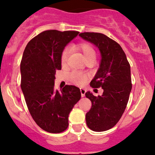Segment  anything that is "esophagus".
<instances>
[{
	"instance_id": "1",
	"label": "esophagus",
	"mask_w": 155,
	"mask_h": 155,
	"mask_svg": "<svg viewBox=\"0 0 155 155\" xmlns=\"http://www.w3.org/2000/svg\"><path fill=\"white\" fill-rule=\"evenodd\" d=\"M80 92H81V95L82 97L85 96V93H86V89L84 88H80Z\"/></svg>"
}]
</instances>
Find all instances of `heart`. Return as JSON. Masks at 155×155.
<instances>
[{"instance_id":"obj_1","label":"heart","mask_w":155,"mask_h":155,"mask_svg":"<svg viewBox=\"0 0 155 155\" xmlns=\"http://www.w3.org/2000/svg\"><path fill=\"white\" fill-rule=\"evenodd\" d=\"M77 49L82 53L85 60L91 57H95V51H94L92 46L89 43H85V42L84 43H81L77 46ZM68 57V50L65 49L61 55V62L62 66H65L66 64ZM68 78L73 84L76 85L81 86L87 82V79H88V76L84 73L78 71H74L70 73L69 75H68Z\"/></svg>"}]
</instances>
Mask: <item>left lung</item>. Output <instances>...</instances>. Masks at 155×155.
<instances>
[{
  "label": "left lung",
  "instance_id": "8db88e82",
  "mask_svg": "<svg viewBox=\"0 0 155 155\" xmlns=\"http://www.w3.org/2000/svg\"><path fill=\"white\" fill-rule=\"evenodd\" d=\"M79 36L96 45L101 53L100 68L90 86L102 87L103 93L95 97L86 92L92 102L86 122L92 131H105L116 125L126 110L132 88L130 64L120 45L106 35L83 32Z\"/></svg>",
  "mask_w": 155,
  "mask_h": 155
}]
</instances>
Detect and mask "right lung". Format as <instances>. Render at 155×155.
<instances>
[{"instance_id": "add662e5", "label": "right lung", "mask_w": 155, "mask_h": 155, "mask_svg": "<svg viewBox=\"0 0 155 155\" xmlns=\"http://www.w3.org/2000/svg\"><path fill=\"white\" fill-rule=\"evenodd\" d=\"M79 33L44 31L24 49L20 64L21 90L35 123L49 133L66 130L68 115L81 98L80 89L75 86L66 85L61 91L54 87L55 73L61 69V53Z\"/></svg>"}]
</instances>
